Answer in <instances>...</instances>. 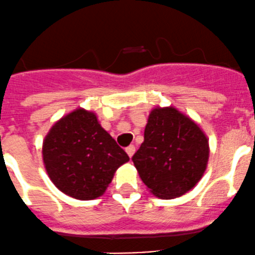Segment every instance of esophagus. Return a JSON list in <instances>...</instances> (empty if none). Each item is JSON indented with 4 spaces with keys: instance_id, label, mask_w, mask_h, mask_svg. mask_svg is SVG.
<instances>
[{
    "instance_id": "obj_1",
    "label": "esophagus",
    "mask_w": 255,
    "mask_h": 255,
    "mask_svg": "<svg viewBox=\"0 0 255 255\" xmlns=\"http://www.w3.org/2000/svg\"><path fill=\"white\" fill-rule=\"evenodd\" d=\"M126 151H127L128 156H129V158H132L133 154H134V151H135V146L134 145L127 146V148H126Z\"/></svg>"
}]
</instances>
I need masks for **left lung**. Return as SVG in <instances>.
I'll use <instances>...</instances> for the list:
<instances>
[{"instance_id": "obj_1", "label": "left lung", "mask_w": 255, "mask_h": 255, "mask_svg": "<svg viewBox=\"0 0 255 255\" xmlns=\"http://www.w3.org/2000/svg\"><path fill=\"white\" fill-rule=\"evenodd\" d=\"M208 153L206 135L194 121L174 107H156L132 160L151 194L169 200L186 194L200 181Z\"/></svg>"}]
</instances>
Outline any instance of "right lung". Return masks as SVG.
Masks as SVG:
<instances>
[{
    "label": "right lung",
    "instance_id": "right-lung-1",
    "mask_svg": "<svg viewBox=\"0 0 255 255\" xmlns=\"http://www.w3.org/2000/svg\"><path fill=\"white\" fill-rule=\"evenodd\" d=\"M43 160L60 191L74 199L94 200L106 191L116 170L129 156L101 127L95 113L79 109L49 130Z\"/></svg>",
    "mask_w": 255,
    "mask_h": 255
}]
</instances>
